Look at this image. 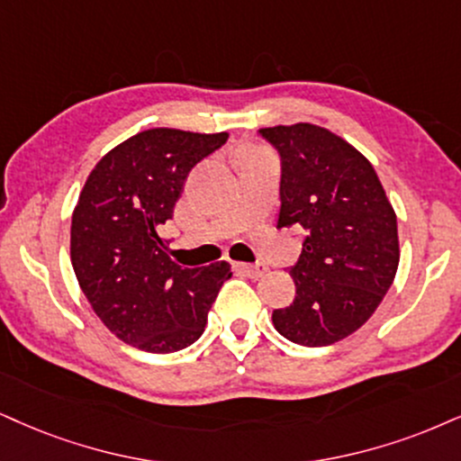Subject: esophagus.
<instances>
[{"label": "esophagus", "instance_id": "1", "mask_svg": "<svg viewBox=\"0 0 461 461\" xmlns=\"http://www.w3.org/2000/svg\"><path fill=\"white\" fill-rule=\"evenodd\" d=\"M237 269H240L243 276H248L249 280H258V277H263L267 274V267H263V265L240 263V265H237Z\"/></svg>", "mask_w": 461, "mask_h": 461}]
</instances>
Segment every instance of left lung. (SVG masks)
Here are the masks:
<instances>
[{
  "instance_id": "8db88e82",
  "label": "left lung",
  "mask_w": 461,
  "mask_h": 461,
  "mask_svg": "<svg viewBox=\"0 0 461 461\" xmlns=\"http://www.w3.org/2000/svg\"><path fill=\"white\" fill-rule=\"evenodd\" d=\"M258 136L280 156L277 229L303 230L288 271L297 293L271 318L294 344H335L366 325L393 284L395 212L372 164L329 130L294 123Z\"/></svg>"
}]
</instances>
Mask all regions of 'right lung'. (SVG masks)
I'll return each mask as SVG.
<instances>
[{
	"label": "right lung",
	"mask_w": 461,
	"mask_h": 461,
	"mask_svg": "<svg viewBox=\"0 0 461 461\" xmlns=\"http://www.w3.org/2000/svg\"><path fill=\"white\" fill-rule=\"evenodd\" d=\"M226 140V132L145 130L106 153L83 187L70 230L74 274L106 329L134 348L167 355L194 344L230 277L224 260L175 265L160 237L190 170Z\"/></svg>",
	"instance_id": "obj_1"
}]
</instances>
